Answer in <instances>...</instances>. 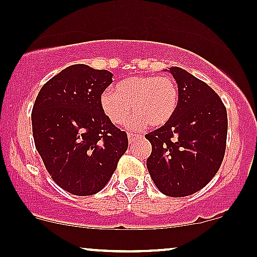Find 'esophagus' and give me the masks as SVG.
I'll return each instance as SVG.
<instances>
[{
    "label": "esophagus",
    "instance_id": "1",
    "mask_svg": "<svg viewBox=\"0 0 257 257\" xmlns=\"http://www.w3.org/2000/svg\"><path fill=\"white\" fill-rule=\"evenodd\" d=\"M127 137H128V141H130V143H134L135 141H136L137 139H139V136H137L136 134H130V132H128Z\"/></svg>",
    "mask_w": 257,
    "mask_h": 257
}]
</instances>
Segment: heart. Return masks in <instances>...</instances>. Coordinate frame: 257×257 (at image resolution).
Returning <instances> with one entry per match:
<instances>
[{"mask_svg": "<svg viewBox=\"0 0 257 257\" xmlns=\"http://www.w3.org/2000/svg\"><path fill=\"white\" fill-rule=\"evenodd\" d=\"M100 106L107 120L121 126L132 111L131 128L148 123L159 127L172 120L179 106V88L170 76H132L118 82L114 92L100 95Z\"/></svg>", "mask_w": 257, "mask_h": 257, "instance_id": "obj_1", "label": "heart"}]
</instances>
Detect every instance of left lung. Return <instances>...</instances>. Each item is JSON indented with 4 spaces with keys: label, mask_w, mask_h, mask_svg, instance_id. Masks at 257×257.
Segmentation results:
<instances>
[{
    "label": "left lung",
    "mask_w": 257,
    "mask_h": 257,
    "mask_svg": "<svg viewBox=\"0 0 257 257\" xmlns=\"http://www.w3.org/2000/svg\"><path fill=\"white\" fill-rule=\"evenodd\" d=\"M179 106L172 120L146 135L152 153L151 178L162 194L184 197L203 189L216 175L227 143V109L218 94L191 73L170 67Z\"/></svg>",
    "instance_id": "obj_1"
}]
</instances>
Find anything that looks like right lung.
Wrapping results in <instances>:
<instances>
[{"label":"right lung","mask_w":257,"mask_h":257,"mask_svg":"<svg viewBox=\"0 0 257 257\" xmlns=\"http://www.w3.org/2000/svg\"><path fill=\"white\" fill-rule=\"evenodd\" d=\"M111 83L109 71L72 65L46 82L35 99V147L52 180L72 195L100 191L128 147L126 132L100 106V95Z\"/></svg>","instance_id":"right-lung-1"}]
</instances>
